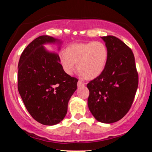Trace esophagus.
Listing matches in <instances>:
<instances>
[{
    "instance_id": "esophagus-1",
    "label": "esophagus",
    "mask_w": 152,
    "mask_h": 152,
    "mask_svg": "<svg viewBox=\"0 0 152 152\" xmlns=\"http://www.w3.org/2000/svg\"><path fill=\"white\" fill-rule=\"evenodd\" d=\"M84 85H85V84H84V82H82L80 81V80L78 82V87H80V86H84Z\"/></svg>"
}]
</instances>
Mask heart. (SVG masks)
Masks as SVG:
<instances>
[{
  "label": "heart",
  "mask_w": 152,
  "mask_h": 152,
  "mask_svg": "<svg viewBox=\"0 0 152 152\" xmlns=\"http://www.w3.org/2000/svg\"><path fill=\"white\" fill-rule=\"evenodd\" d=\"M107 59V48L101 42L74 43L59 55L61 66L67 74L73 73L77 64V70L86 80H93L101 75Z\"/></svg>",
  "instance_id": "b5f03b06"
}]
</instances>
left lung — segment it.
Masks as SVG:
<instances>
[{"label":"left lung","instance_id":"obj_1","mask_svg":"<svg viewBox=\"0 0 152 152\" xmlns=\"http://www.w3.org/2000/svg\"><path fill=\"white\" fill-rule=\"evenodd\" d=\"M108 50L102 73L87 84L88 106L98 121L113 123L121 119L132 107L138 87V73L132 50L117 37H101Z\"/></svg>","mask_w":152,"mask_h":152}]
</instances>
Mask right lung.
<instances>
[{"instance_id":"add662e5","label":"right lung","mask_w":152,"mask_h":152,"mask_svg":"<svg viewBox=\"0 0 152 152\" xmlns=\"http://www.w3.org/2000/svg\"><path fill=\"white\" fill-rule=\"evenodd\" d=\"M56 43L61 42L39 36L23 51L18 64L20 96L31 117L45 125H56L64 119L78 81L64 71L57 53L43 46Z\"/></svg>"}]
</instances>
